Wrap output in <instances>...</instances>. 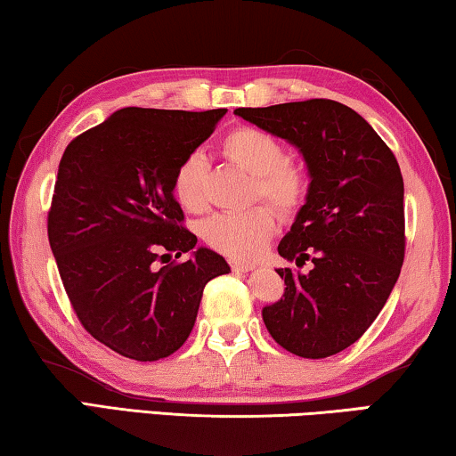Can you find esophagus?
Segmentation results:
<instances>
[{"label": "esophagus", "instance_id": "1", "mask_svg": "<svg viewBox=\"0 0 456 456\" xmlns=\"http://www.w3.org/2000/svg\"><path fill=\"white\" fill-rule=\"evenodd\" d=\"M229 264H231V270L233 272H249V270H254L256 266L251 262H240V260H229Z\"/></svg>", "mask_w": 456, "mask_h": 456}]
</instances>
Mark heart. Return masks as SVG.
I'll return each instance as SVG.
<instances>
[{"label":"heart","mask_w":456,"mask_h":456,"mask_svg":"<svg viewBox=\"0 0 456 456\" xmlns=\"http://www.w3.org/2000/svg\"><path fill=\"white\" fill-rule=\"evenodd\" d=\"M221 153L254 175L251 194L264 199L281 216H293L307 196V172L298 163L284 159V147L270 133L254 126H235L221 141ZM182 207L199 213L207 207V159L194 151L178 163L172 182ZM276 219L268 207H251L240 213L210 216L202 237L210 248L233 260H249L266 248Z\"/></svg>","instance_id":"1"}]
</instances>
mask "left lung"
<instances>
[{
  "mask_svg": "<svg viewBox=\"0 0 456 456\" xmlns=\"http://www.w3.org/2000/svg\"><path fill=\"white\" fill-rule=\"evenodd\" d=\"M237 117L301 151L311 184L278 243L284 295L262 309L270 336L303 358L342 352L385 307L405 256L403 178L369 122L334 100L237 108Z\"/></svg>",
  "mask_w": 456,
  "mask_h": 456,
  "instance_id": "obj_1",
  "label": "left lung"
}]
</instances>
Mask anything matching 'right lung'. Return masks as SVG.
I'll use <instances>...</instances> for the list:
<instances>
[{
    "label": "right lung",
    "instance_id": "1",
    "mask_svg": "<svg viewBox=\"0 0 456 456\" xmlns=\"http://www.w3.org/2000/svg\"><path fill=\"white\" fill-rule=\"evenodd\" d=\"M225 108L207 112L122 108L67 145L49 210V243L86 331L120 356L153 362L194 328L207 282L231 270L196 249L182 225L174 174L213 134ZM190 253L157 268L163 256Z\"/></svg>",
    "mask_w": 456,
    "mask_h": 456
}]
</instances>
